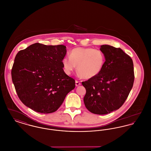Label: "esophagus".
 I'll return each instance as SVG.
<instances>
[{
  "label": "esophagus",
  "instance_id": "esophagus-1",
  "mask_svg": "<svg viewBox=\"0 0 151 151\" xmlns=\"http://www.w3.org/2000/svg\"><path fill=\"white\" fill-rule=\"evenodd\" d=\"M75 85H76V86H80V85H81L80 81H78V80H76V81H75Z\"/></svg>",
  "mask_w": 151,
  "mask_h": 151
}]
</instances>
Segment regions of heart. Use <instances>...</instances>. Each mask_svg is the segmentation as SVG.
<instances>
[{
    "label": "heart",
    "instance_id": "1",
    "mask_svg": "<svg viewBox=\"0 0 151 151\" xmlns=\"http://www.w3.org/2000/svg\"><path fill=\"white\" fill-rule=\"evenodd\" d=\"M105 63L104 53L97 49L91 47H76L65 57L62 64L67 74L70 75L76 68L83 79H92L102 71Z\"/></svg>",
    "mask_w": 151,
    "mask_h": 151
}]
</instances>
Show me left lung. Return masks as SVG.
Instances as JSON below:
<instances>
[{"instance_id": "obj_1", "label": "left lung", "mask_w": 151, "mask_h": 151, "mask_svg": "<svg viewBox=\"0 0 151 151\" xmlns=\"http://www.w3.org/2000/svg\"><path fill=\"white\" fill-rule=\"evenodd\" d=\"M100 50L105 63L100 73L83 81L86 89L84 102L91 113L107 114L121 108L126 100L134 81L132 59L120 48L104 45Z\"/></svg>"}]
</instances>
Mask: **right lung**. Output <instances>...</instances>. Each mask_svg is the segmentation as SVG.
<instances>
[{"label":"right lung","mask_w":151,"mask_h":151,"mask_svg":"<svg viewBox=\"0 0 151 151\" xmlns=\"http://www.w3.org/2000/svg\"><path fill=\"white\" fill-rule=\"evenodd\" d=\"M66 52L64 45L40 43L18 52L11 71L12 80L25 106L42 114L55 112L75 88V80L63 69Z\"/></svg>","instance_id":"obj_1"}]
</instances>
